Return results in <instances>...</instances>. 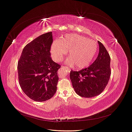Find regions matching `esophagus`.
Instances as JSON below:
<instances>
[{
  "instance_id": "esophagus-1",
  "label": "esophagus",
  "mask_w": 132,
  "mask_h": 132,
  "mask_svg": "<svg viewBox=\"0 0 132 132\" xmlns=\"http://www.w3.org/2000/svg\"><path fill=\"white\" fill-rule=\"evenodd\" d=\"M61 68H65V69L66 68V69H67V70H68V68H67V67L66 66H61Z\"/></svg>"
}]
</instances>
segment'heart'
<instances>
[{"instance_id":"obj_1","label":"heart","mask_w":132,"mask_h":132,"mask_svg":"<svg viewBox=\"0 0 132 132\" xmlns=\"http://www.w3.org/2000/svg\"><path fill=\"white\" fill-rule=\"evenodd\" d=\"M98 44L93 39L77 34H68L54 41L51 47L53 60L58 62L66 54L67 62L78 69L88 66L98 51Z\"/></svg>"}]
</instances>
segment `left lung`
<instances>
[{
    "mask_svg": "<svg viewBox=\"0 0 132 132\" xmlns=\"http://www.w3.org/2000/svg\"><path fill=\"white\" fill-rule=\"evenodd\" d=\"M99 53L93 63L80 71L70 72L75 92L82 97L90 98L100 95L108 85L111 75L110 57L105 47L98 41Z\"/></svg>",
    "mask_w": 132,
    "mask_h": 132,
    "instance_id": "1",
    "label": "left lung"
}]
</instances>
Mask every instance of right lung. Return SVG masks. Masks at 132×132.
<instances>
[{
    "label": "right lung",
    "instance_id": "1",
    "mask_svg": "<svg viewBox=\"0 0 132 132\" xmlns=\"http://www.w3.org/2000/svg\"><path fill=\"white\" fill-rule=\"evenodd\" d=\"M52 33L37 37L24 47L18 61L19 81L24 93L37 102L52 98L56 92L60 65L51 57Z\"/></svg>",
    "mask_w": 132,
    "mask_h": 132
}]
</instances>
